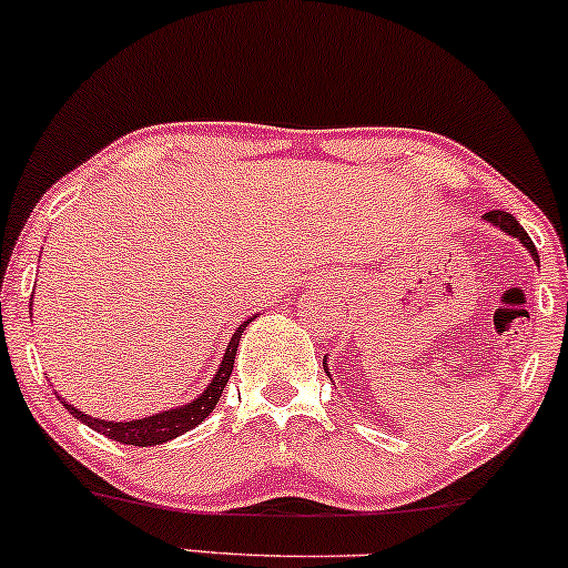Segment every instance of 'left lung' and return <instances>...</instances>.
Masks as SVG:
<instances>
[{
	"mask_svg": "<svg viewBox=\"0 0 568 568\" xmlns=\"http://www.w3.org/2000/svg\"><path fill=\"white\" fill-rule=\"evenodd\" d=\"M485 220L490 222L493 227H498L500 233L511 235V239L519 241L521 246L529 251V256H532V260H535L537 264H540V260H537V248H535L532 239H529L527 231H524V227L519 225V220H516L514 214H508V212H500V210H493V212H487V214H485ZM325 362H327V358H322V364H325ZM325 367H327V364H325ZM327 375H329V372H327Z\"/></svg>",
	"mask_w": 568,
	"mask_h": 568,
	"instance_id": "1",
	"label": "left lung"
}]
</instances>
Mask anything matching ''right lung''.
I'll use <instances>...</instances> for the list:
<instances>
[{"label": "right lung", "mask_w": 568, "mask_h": 568, "mask_svg": "<svg viewBox=\"0 0 568 568\" xmlns=\"http://www.w3.org/2000/svg\"><path fill=\"white\" fill-rule=\"evenodd\" d=\"M254 320H256V314L235 327L231 343H227V348H225V356H222L220 367H217V372H214V377L210 379V385H206L196 398L189 400V404H183V406H172V408H168V412L149 414V416H143V419L106 422V419H97V416L81 412V408H75L73 404H68L60 393H57V398H60V404H64V408H68V412L73 414L78 422H83L85 427L97 429V433L110 437V440H118L123 445H141V448L162 445V443L172 440V437H178V435L189 433V429H193V427H199L201 422H204L206 416L214 412L222 390H225L227 379H231V375H233V364H235V354H239V343H241L243 329H246L248 322H254Z\"/></svg>", "instance_id": "add662e5"}]
</instances>
